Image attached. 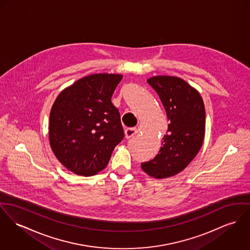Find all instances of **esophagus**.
<instances>
[{"label": "esophagus", "mask_w": 250, "mask_h": 250, "mask_svg": "<svg viewBox=\"0 0 250 250\" xmlns=\"http://www.w3.org/2000/svg\"><path fill=\"white\" fill-rule=\"evenodd\" d=\"M125 133L126 139H129V138H131L132 136L137 134V133H138V130H137V128H135V127H128V128L125 129Z\"/></svg>", "instance_id": "esophagus-1"}]
</instances>
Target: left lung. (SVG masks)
Listing matches in <instances>:
<instances>
[{
	"mask_svg": "<svg viewBox=\"0 0 250 250\" xmlns=\"http://www.w3.org/2000/svg\"><path fill=\"white\" fill-rule=\"evenodd\" d=\"M147 83L160 98L169 121L162 147L155 158L142 163V169L156 179L183 171L202 147L206 110L200 93L178 77L155 76Z\"/></svg>",
	"mask_w": 250,
	"mask_h": 250,
	"instance_id": "1",
	"label": "left lung"
}]
</instances>
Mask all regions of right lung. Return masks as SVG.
<instances>
[{
    "label": "right lung",
    "mask_w": 250,
    "mask_h": 250,
    "mask_svg": "<svg viewBox=\"0 0 250 250\" xmlns=\"http://www.w3.org/2000/svg\"><path fill=\"white\" fill-rule=\"evenodd\" d=\"M123 76L100 73L82 78L62 90L49 116V142L70 171L91 176L108 164L125 137L111 97Z\"/></svg>",
    "instance_id": "right-lung-1"
}]
</instances>
